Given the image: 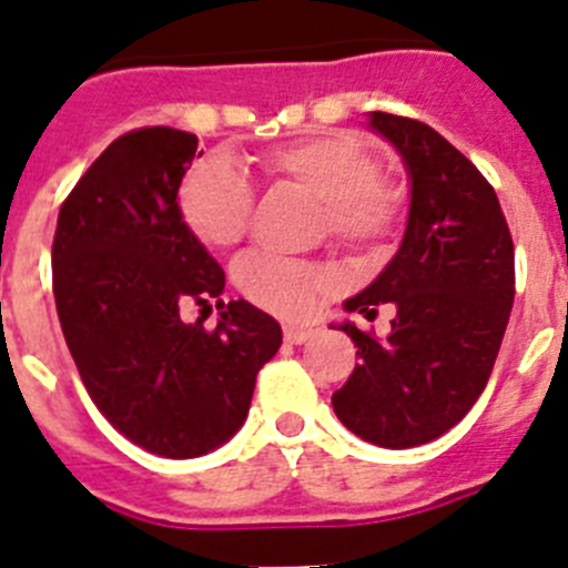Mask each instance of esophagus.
Wrapping results in <instances>:
<instances>
[{"mask_svg":"<svg viewBox=\"0 0 568 568\" xmlns=\"http://www.w3.org/2000/svg\"><path fill=\"white\" fill-rule=\"evenodd\" d=\"M311 336H314V331L303 328V325H285L283 328V339L288 342V345H303Z\"/></svg>","mask_w":568,"mask_h":568,"instance_id":"1","label":"esophagus"}]
</instances>
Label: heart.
I'll return each instance as SVG.
<instances>
[{
    "label": "heart",
    "instance_id": "b5f03b06",
    "mask_svg": "<svg viewBox=\"0 0 568 568\" xmlns=\"http://www.w3.org/2000/svg\"><path fill=\"white\" fill-rule=\"evenodd\" d=\"M260 166L277 186L316 197L320 234L359 257H379L405 221V183L382 172L379 155L347 132L272 146L260 155ZM254 206V186L226 161L197 163L178 189L183 223L209 248L237 246L252 229ZM234 285L248 303L272 314L305 316L334 288L336 272L320 260L254 252L234 265Z\"/></svg>",
    "mask_w": 568,
    "mask_h": 568
}]
</instances>
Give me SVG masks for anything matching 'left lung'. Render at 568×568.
<instances>
[{"label":"left lung","instance_id":"8db88e82","mask_svg":"<svg viewBox=\"0 0 568 568\" xmlns=\"http://www.w3.org/2000/svg\"><path fill=\"white\" fill-rule=\"evenodd\" d=\"M413 181L402 248L347 311L376 320L390 305V336L342 325L359 365L334 393L347 430L379 447L427 444L456 427L487 387L515 300V246L493 183L467 155L416 119L373 112Z\"/></svg>","mask_w":568,"mask_h":568}]
</instances>
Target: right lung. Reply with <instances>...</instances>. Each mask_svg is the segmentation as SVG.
I'll list each match as a JSON object with an SVG mask.
<instances>
[{"instance_id":"1","label":"right lung","mask_w":568,"mask_h":568,"mask_svg":"<svg viewBox=\"0 0 568 568\" xmlns=\"http://www.w3.org/2000/svg\"><path fill=\"white\" fill-rule=\"evenodd\" d=\"M197 138L141 126L115 138L59 209L53 294L79 376L106 422L166 458H195L240 430L283 331L246 300L186 229L178 186ZM224 308L214 329L183 304Z\"/></svg>"}]
</instances>
